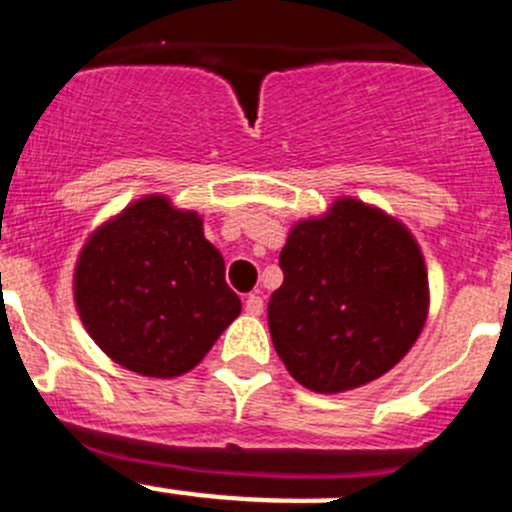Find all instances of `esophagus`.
Here are the masks:
<instances>
[{"label": "esophagus", "instance_id": "esophagus-1", "mask_svg": "<svg viewBox=\"0 0 512 512\" xmlns=\"http://www.w3.org/2000/svg\"><path fill=\"white\" fill-rule=\"evenodd\" d=\"M262 310H265V302H262L260 295H250L245 300V312L247 315H262Z\"/></svg>", "mask_w": 512, "mask_h": 512}]
</instances>
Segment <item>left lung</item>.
<instances>
[{"mask_svg":"<svg viewBox=\"0 0 512 512\" xmlns=\"http://www.w3.org/2000/svg\"><path fill=\"white\" fill-rule=\"evenodd\" d=\"M267 305L272 345L315 393H345L398 365L428 317V272L408 227L352 197L302 220Z\"/></svg>","mask_w":512,"mask_h":512,"instance_id":"8db88e82","label":"left lung"}]
</instances>
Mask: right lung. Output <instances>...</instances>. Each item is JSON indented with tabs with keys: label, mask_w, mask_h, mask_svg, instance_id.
<instances>
[{
	"label": "right lung",
	"mask_w": 512,
	"mask_h": 512,
	"mask_svg": "<svg viewBox=\"0 0 512 512\" xmlns=\"http://www.w3.org/2000/svg\"><path fill=\"white\" fill-rule=\"evenodd\" d=\"M74 302L89 337L147 377L192 370L242 310L202 217L165 195L132 202L92 232L74 267Z\"/></svg>",
	"instance_id": "1"
}]
</instances>
